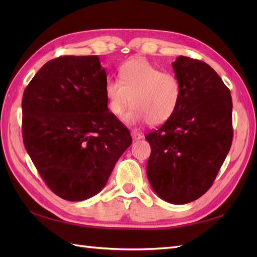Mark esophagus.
I'll return each instance as SVG.
<instances>
[{"instance_id":"obj_1","label":"esophagus","mask_w":257,"mask_h":257,"mask_svg":"<svg viewBox=\"0 0 257 257\" xmlns=\"http://www.w3.org/2000/svg\"><path fill=\"white\" fill-rule=\"evenodd\" d=\"M132 137H133V139L135 141H137V140H140L141 138H143L144 135L141 134V133H139V132H137V130H133V132H132Z\"/></svg>"}]
</instances>
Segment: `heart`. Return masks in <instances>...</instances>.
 <instances>
[{"label": "heart", "mask_w": 257, "mask_h": 257, "mask_svg": "<svg viewBox=\"0 0 257 257\" xmlns=\"http://www.w3.org/2000/svg\"><path fill=\"white\" fill-rule=\"evenodd\" d=\"M119 79H108L105 85L107 107L113 116H121L132 100L135 106L123 117L127 123L160 125L176 113L181 100L176 75L163 73L144 58H134L120 67Z\"/></svg>", "instance_id": "b5f03b06"}]
</instances>
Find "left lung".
<instances>
[{
    "instance_id": "1",
    "label": "left lung",
    "mask_w": 257,
    "mask_h": 257,
    "mask_svg": "<svg viewBox=\"0 0 257 257\" xmlns=\"http://www.w3.org/2000/svg\"><path fill=\"white\" fill-rule=\"evenodd\" d=\"M181 84L176 113L146 136L151 147L147 176L158 196L185 204L203 195L230 151V89L206 63L185 56L172 63Z\"/></svg>"
}]
</instances>
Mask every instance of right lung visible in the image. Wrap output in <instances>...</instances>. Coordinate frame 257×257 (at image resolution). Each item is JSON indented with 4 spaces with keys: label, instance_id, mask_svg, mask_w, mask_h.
<instances>
[{
    "label": "right lung",
    "instance_id": "add662e5",
    "mask_svg": "<svg viewBox=\"0 0 257 257\" xmlns=\"http://www.w3.org/2000/svg\"><path fill=\"white\" fill-rule=\"evenodd\" d=\"M106 70L98 56L47 62L22 99L27 154L54 193L84 201L100 192L133 144L125 125L108 110Z\"/></svg>",
    "mask_w": 257,
    "mask_h": 257
}]
</instances>
